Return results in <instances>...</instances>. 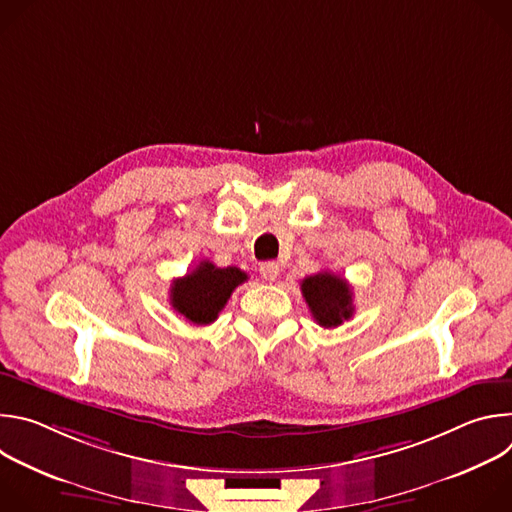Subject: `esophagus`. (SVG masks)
Returning <instances> with one entry per match:
<instances>
[{
    "label": "esophagus",
    "instance_id": "obj_1",
    "mask_svg": "<svg viewBox=\"0 0 512 512\" xmlns=\"http://www.w3.org/2000/svg\"><path fill=\"white\" fill-rule=\"evenodd\" d=\"M259 275L265 281H275L279 277V265L275 261H265L259 265Z\"/></svg>",
    "mask_w": 512,
    "mask_h": 512
}]
</instances>
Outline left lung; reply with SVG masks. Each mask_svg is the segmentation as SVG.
<instances>
[{
  "instance_id": "left-lung-1",
  "label": "left lung",
  "mask_w": 512,
  "mask_h": 512,
  "mask_svg": "<svg viewBox=\"0 0 512 512\" xmlns=\"http://www.w3.org/2000/svg\"><path fill=\"white\" fill-rule=\"evenodd\" d=\"M302 294L314 320L324 328L340 326L354 312L348 281L330 271L306 277L302 281Z\"/></svg>"
}]
</instances>
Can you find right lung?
<instances>
[{
	"label": "right lung",
	"mask_w": 512,
	"mask_h": 512,
	"mask_svg": "<svg viewBox=\"0 0 512 512\" xmlns=\"http://www.w3.org/2000/svg\"><path fill=\"white\" fill-rule=\"evenodd\" d=\"M247 281V273L237 267H214L202 261L194 271L176 279L170 289L172 308L198 326L212 324L218 318L237 285Z\"/></svg>",
	"instance_id": "right-lung-1"
}]
</instances>
